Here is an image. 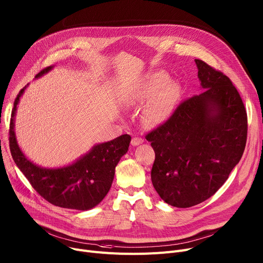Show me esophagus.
I'll list each match as a JSON object with an SVG mask.
<instances>
[{
  "mask_svg": "<svg viewBox=\"0 0 263 263\" xmlns=\"http://www.w3.org/2000/svg\"><path fill=\"white\" fill-rule=\"evenodd\" d=\"M142 142H143V139H142V138L134 137V138L132 139V144H133L134 146H137V145H139V144H141Z\"/></svg>",
  "mask_w": 263,
  "mask_h": 263,
  "instance_id": "1",
  "label": "esophagus"
}]
</instances>
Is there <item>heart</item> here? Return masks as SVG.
I'll return each instance as SVG.
<instances>
[{
  "mask_svg": "<svg viewBox=\"0 0 263 263\" xmlns=\"http://www.w3.org/2000/svg\"><path fill=\"white\" fill-rule=\"evenodd\" d=\"M167 75L155 72L133 85L126 93L129 104H142L153 99L144 109V117L152 124H159L174 111L178 99V90L174 84H167Z\"/></svg>",
  "mask_w": 263,
  "mask_h": 263,
  "instance_id": "obj_1",
  "label": "heart"
}]
</instances>
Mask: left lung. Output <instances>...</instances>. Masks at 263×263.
Masks as SVG:
<instances>
[{
	"mask_svg": "<svg viewBox=\"0 0 263 263\" xmlns=\"http://www.w3.org/2000/svg\"><path fill=\"white\" fill-rule=\"evenodd\" d=\"M199 95L182 101L146 140L155 152L151 178L159 196L178 208L211 197L240 161L248 115L238 90L223 72L195 59Z\"/></svg>",
	"mask_w": 263,
	"mask_h": 263,
	"instance_id": "1",
	"label": "left lung"
}]
</instances>
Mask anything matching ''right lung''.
<instances>
[{
	"instance_id": "add662e5",
	"label": "right lung",
	"mask_w": 263,
	"mask_h": 263,
	"mask_svg": "<svg viewBox=\"0 0 263 263\" xmlns=\"http://www.w3.org/2000/svg\"><path fill=\"white\" fill-rule=\"evenodd\" d=\"M51 69L52 67L44 68L36 77ZM24 89L20 90L14 100L9 124V147L15 164L32 187L49 203L77 210L96 207L109 191L115 168L121 157L128 151L132 137L125 134L109 142L98 144L71 165L59 168L40 167L23 155L13 132L15 110Z\"/></svg>"
}]
</instances>
